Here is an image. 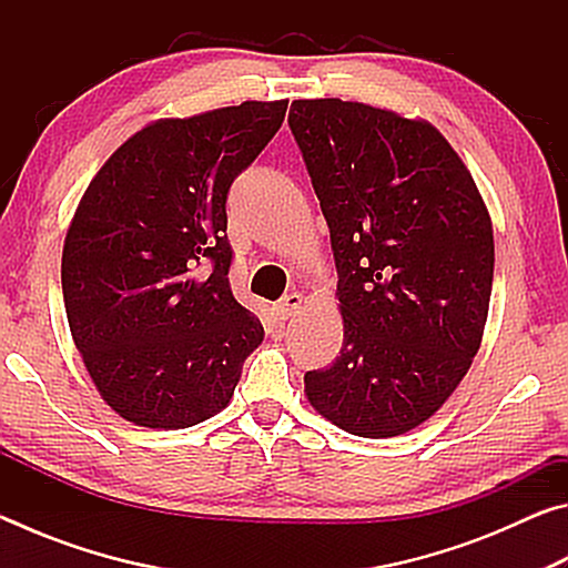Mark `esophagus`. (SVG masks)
<instances>
[{
    "instance_id": "esophagus-1",
    "label": "esophagus",
    "mask_w": 568,
    "mask_h": 568,
    "mask_svg": "<svg viewBox=\"0 0 568 568\" xmlns=\"http://www.w3.org/2000/svg\"><path fill=\"white\" fill-rule=\"evenodd\" d=\"M305 303V295L303 293H287L281 303H277V313L283 315V318H291L293 313H297Z\"/></svg>"
}]
</instances>
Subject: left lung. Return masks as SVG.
<instances>
[{"instance_id": "obj_1", "label": "left lung", "mask_w": 568, "mask_h": 568, "mask_svg": "<svg viewBox=\"0 0 568 568\" xmlns=\"http://www.w3.org/2000/svg\"><path fill=\"white\" fill-rule=\"evenodd\" d=\"M338 267L343 348L305 398L363 438L408 434L450 398L484 341L494 223L428 120L363 102L293 100Z\"/></svg>"}]
</instances>
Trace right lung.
<instances>
[{
  "label": "right lung",
  "instance_id": "obj_1",
  "mask_svg": "<svg viewBox=\"0 0 568 568\" xmlns=\"http://www.w3.org/2000/svg\"><path fill=\"white\" fill-rule=\"evenodd\" d=\"M287 100L145 124L104 160L64 235L62 295L94 388L120 418L178 430L223 410L265 333L235 301L225 200Z\"/></svg>",
  "mask_w": 568,
  "mask_h": 568
}]
</instances>
